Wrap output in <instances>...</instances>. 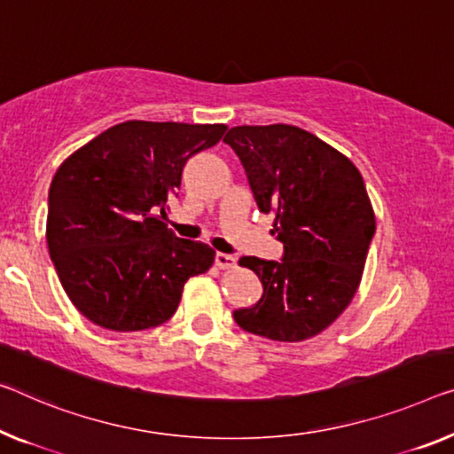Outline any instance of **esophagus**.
<instances>
[{"label": "esophagus", "instance_id": "34e87169", "mask_svg": "<svg viewBox=\"0 0 454 454\" xmlns=\"http://www.w3.org/2000/svg\"><path fill=\"white\" fill-rule=\"evenodd\" d=\"M215 262H217V266H219L221 270L235 268V263H237L235 257L229 255V254H217V257H215Z\"/></svg>", "mask_w": 454, "mask_h": 454}]
</instances>
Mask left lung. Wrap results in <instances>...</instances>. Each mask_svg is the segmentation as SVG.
Masks as SVG:
<instances>
[{
	"label": "left lung",
	"mask_w": 454,
	"mask_h": 454,
	"mask_svg": "<svg viewBox=\"0 0 454 454\" xmlns=\"http://www.w3.org/2000/svg\"><path fill=\"white\" fill-rule=\"evenodd\" d=\"M229 144L246 168L271 233L284 243L282 262L243 255L263 294L233 312L243 331L298 343L337 320L364 276L375 215L361 172L347 156L296 125H237Z\"/></svg>",
	"instance_id": "left-lung-1"
}]
</instances>
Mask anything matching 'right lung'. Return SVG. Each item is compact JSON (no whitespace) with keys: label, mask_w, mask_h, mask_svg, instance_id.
Instances as JSON below:
<instances>
[{"label":"right lung","mask_w":454,"mask_h":454,"mask_svg":"<svg viewBox=\"0 0 454 454\" xmlns=\"http://www.w3.org/2000/svg\"><path fill=\"white\" fill-rule=\"evenodd\" d=\"M223 123L123 121L90 139L54 174L46 241L67 296L109 331H145L178 309L188 278L215 262L164 219L186 160L211 148Z\"/></svg>","instance_id":"right-lung-1"}]
</instances>
